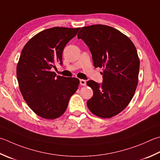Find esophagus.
<instances>
[{"label": "esophagus", "mask_w": 160, "mask_h": 160, "mask_svg": "<svg viewBox=\"0 0 160 160\" xmlns=\"http://www.w3.org/2000/svg\"><path fill=\"white\" fill-rule=\"evenodd\" d=\"M80 84L82 86H85L86 84H87L86 80H82H82H80Z\"/></svg>", "instance_id": "34e87169"}]
</instances>
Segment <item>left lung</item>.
I'll use <instances>...</instances> for the list:
<instances>
[{
  "label": "left lung",
  "instance_id": "1",
  "mask_svg": "<svg viewBox=\"0 0 160 160\" xmlns=\"http://www.w3.org/2000/svg\"><path fill=\"white\" fill-rule=\"evenodd\" d=\"M78 38L89 48L94 67L103 68L101 85L87 82L93 92L87 107L98 117H113L127 107L137 89L139 58L135 46L119 30L105 25L83 27Z\"/></svg>",
  "mask_w": 160,
  "mask_h": 160
}]
</instances>
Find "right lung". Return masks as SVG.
I'll return each instance as SVG.
<instances>
[{
  "instance_id": "obj_1",
  "label": "right lung",
  "mask_w": 160,
  "mask_h": 160,
  "mask_svg": "<svg viewBox=\"0 0 160 160\" xmlns=\"http://www.w3.org/2000/svg\"><path fill=\"white\" fill-rule=\"evenodd\" d=\"M80 28L54 27L32 37L22 50L17 67L19 89L30 108L46 119L63 114L80 80L57 76L51 71L62 64V52Z\"/></svg>"
}]
</instances>
